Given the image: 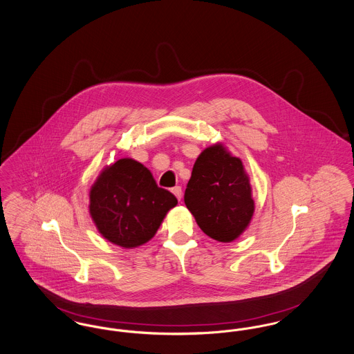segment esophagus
<instances>
[{
    "instance_id": "obj_1",
    "label": "esophagus",
    "mask_w": 354,
    "mask_h": 354,
    "mask_svg": "<svg viewBox=\"0 0 354 354\" xmlns=\"http://www.w3.org/2000/svg\"><path fill=\"white\" fill-rule=\"evenodd\" d=\"M172 194L178 198V201H180V199H182V187H179V185L174 187V188H172Z\"/></svg>"
}]
</instances>
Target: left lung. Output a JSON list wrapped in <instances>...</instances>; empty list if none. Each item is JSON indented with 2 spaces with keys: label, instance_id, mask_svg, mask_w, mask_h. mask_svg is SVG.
<instances>
[{
  "label": "left lung",
  "instance_id": "8db88e82",
  "mask_svg": "<svg viewBox=\"0 0 354 354\" xmlns=\"http://www.w3.org/2000/svg\"><path fill=\"white\" fill-rule=\"evenodd\" d=\"M185 203L205 235L220 243L236 240L254 212L252 187L241 159L220 142L203 150L185 188Z\"/></svg>",
  "mask_w": 354,
  "mask_h": 354
}]
</instances>
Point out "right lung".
Instances as JSON below:
<instances>
[{"mask_svg":"<svg viewBox=\"0 0 354 354\" xmlns=\"http://www.w3.org/2000/svg\"><path fill=\"white\" fill-rule=\"evenodd\" d=\"M88 196V212L98 232L129 250L150 241L178 204L169 191L158 187L150 169L131 158L102 169Z\"/></svg>","mask_w":354,"mask_h":354,"instance_id":"1","label":"right lung"}]
</instances>
